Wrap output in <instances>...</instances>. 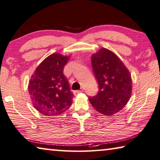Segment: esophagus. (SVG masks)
I'll list each match as a JSON object with an SVG mask.
<instances>
[{
  "label": "esophagus",
  "instance_id": "34e87169",
  "mask_svg": "<svg viewBox=\"0 0 160 160\" xmlns=\"http://www.w3.org/2000/svg\"><path fill=\"white\" fill-rule=\"evenodd\" d=\"M82 92H83V90H81V91H79V90L74 91V94L75 95V96H77V95H78V93H82Z\"/></svg>",
  "mask_w": 160,
  "mask_h": 160
}]
</instances>
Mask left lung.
I'll use <instances>...</instances> for the list:
<instances>
[{
	"instance_id": "obj_1",
	"label": "left lung",
	"mask_w": 160,
	"mask_h": 160,
	"mask_svg": "<svg viewBox=\"0 0 160 160\" xmlns=\"http://www.w3.org/2000/svg\"><path fill=\"white\" fill-rule=\"evenodd\" d=\"M91 62L98 91L88 99L98 112L112 115L121 110L130 98L132 89L130 73L119 58L106 48L92 56Z\"/></svg>"
}]
</instances>
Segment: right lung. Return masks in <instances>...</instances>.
Here are the masks:
<instances>
[{"instance_id": "obj_1", "label": "right lung", "mask_w": 160, "mask_h": 160, "mask_svg": "<svg viewBox=\"0 0 160 160\" xmlns=\"http://www.w3.org/2000/svg\"><path fill=\"white\" fill-rule=\"evenodd\" d=\"M69 58L53 53L36 68L29 82V93L39 112L46 116L59 115L72 104L73 93L63 74Z\"/></svg>"}]
</instances>
